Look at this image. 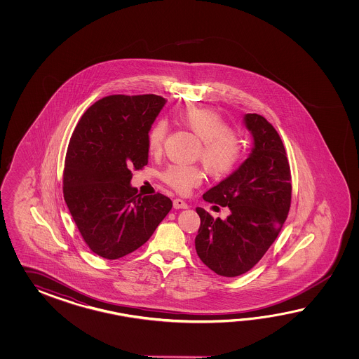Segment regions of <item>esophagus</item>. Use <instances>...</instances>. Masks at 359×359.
Instances as JSON below:
<instances>
[{
  "label": "esophagus",
  "instance_id": "esophagus-1",
  "mask_svg": "<svg viewBox=\"0 0 359 359\" xmlns=\"http://www.w3.org/2000/svg\"><path fill=\"white\" fill-rule=\"evenodd\" d=\"M173 206H175V209H186L187 204L183 201L182 198H175Z\"/></svg>",
  "mask_w": 359,
  "mask_h": 359
}]
</instances>
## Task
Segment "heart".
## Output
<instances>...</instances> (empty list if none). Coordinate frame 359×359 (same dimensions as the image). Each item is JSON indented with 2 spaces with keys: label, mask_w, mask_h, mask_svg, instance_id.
Instances as JSON below:
<instances>
[{
  "label": "heart",
  "mask_w": 359,
  "mask_h": 359,
  "mask_svg": "<svg viewBox=\"0 0 359 359\" xmlns=\"http://www.w3.org/2000/svg\"><path fill=\"white\" fill-rule=\"evenodd\" d=\"M180 123L201 141L195 159L203 163L208 175L215 178L227 176L236 168L243 156V140L229 130L227 122L214 110L191 107L180 115ZM168 135V123L158 119L147 132V150L151 155L163 151ZM161 180L178 194L186 195L204 180L198 165L172 164L161 173Z\"/></svg>",
  "instance_id": "1"
}]
</instances>
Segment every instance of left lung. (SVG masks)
Masks as SVG:
<instances>
[{"label": "left lung", "mask_w": 359, "mask_h": 359, "mask_svg": "<svg viewBox=\"0 0 359 359\" xmlns=\"http://www.w3.org/2000/svg\"><path fill=\"white\" fill-rule=\"evenodd\" d=\"M254 149L231 176L204 194L210 204L229 206L226 219L196 208L198 258L217 275L236 277L250 271L273 244L291 205L290 164L283 140L264 116L245 115Z\"/></svg>", "instance_id": "1"}]
</instances>
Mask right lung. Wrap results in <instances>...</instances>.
I'll list each match as a JSON object with an SVG mask.
<instances>
[{
    "mask_svg": "<svg viewBox=\"0 0 359 359\" xmlns=\"http://www.w3.org/2000/svg\"><path fill=\"white\" fill-rule=\"evenodd\" d=\"M165 99L110 95L86 110L69 141L62 192L76 229L96 255L119 259L151 237L172 209L161 192L130 187L147 164V132Z\"/></svg>",
    "mask_w": 359,
    "mask_h": 359,
    "instance_id": "add662e5",
    "label": "right lung"
}]
</instances>
